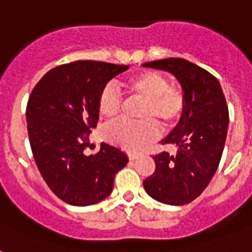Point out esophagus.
Instances as JSON below:
<instances>
[{
  "label": "esophagus",
  "instance_id": "esophagus-1",
  "mask_svg": "<svg viewBox=\"0 0 252 252\" xmlns=\"http://www.w3.org/2000/svg\"><path fill=\"white\" fill-rule=\"evenodd\" d=\"M138 157H140V154H137V153H128V158H129V161H134V159Z\"/></svg>",
  "mask_w": 252,
  "mask_h": 252
}]
</instances>
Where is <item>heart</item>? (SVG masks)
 I'll list each match as a JSON object with an SVG mask.
<instances>
[{"label": "heart", "mask_w": 252, "mask_h": 252, "mask_svg": "<svg viewBox=\"0 0 252 252\" xmlns=\"http://www.w3.org/2000/svg\"><path fill=\"white\" fill-rule=\"evenodd\" d=\"M126 90L132 96L142 100L138 108L137 123L116 122L103 130L107 141L126 150H140L157 137L158 123L162 128H170L183 115L186 95L179 86L168 85L161 73L144 70L129 77L124 82ZM122 96L118 87L108 84L98 96V111L100 116L112 120L120 112Z\"/></svg>", "instance_id": "1"}]
</instances>
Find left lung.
<instances>
[{
    "instance_id": "obj_1",
    "label": "left lung",
    "mask_w": 252,
    "mask_h": 252,
    "mask_svg": "<svg viewBox=\"0 0 252 252\" xmlns=\"http://www.w3.org/2000/svg\"><path fill=\"white\" fill-rule=\"evenodd\" d=\"M144 66L174 74L186 95L179 124L162 140L175 153L154 156L156 170L144 180V188L157 201L184 205L203 193L217 171L229 126L226 99L215 76L184 59L170 57Z\"/></svg>"
}]
</instances>
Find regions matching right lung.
<instances>
[{
    "label": "right lung",
    "instance_id": "1",
    "mask_svg": "<svg viewBox=\"0 0 252 252\" xmlns=\"http://www.w3.org/2000/svg\"><path fill=\"white\" fill-rule=\"evenodd\" d=\"M128 65L74 61L41 77L30 95L26 120L33 159L51 191L76 207L110 195L114 178L128 163L122 150L102 142L86 156L89 134L98 124V96L107 82Z\"/></svg>",
    "mask_w": 252,
    "mask_h": 252
}]
</instances>
